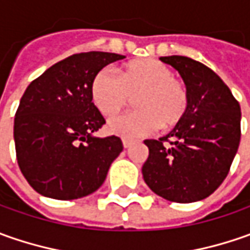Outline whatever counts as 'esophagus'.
I'll return each mask as SVG.
<instances>
[{
    "mask_svg": "<svg viewBox=\"0 0 250 250\" xmlns=\"http://www.w3.org/2000/svg\"><path fill=\"white\" fill-rule=\"evenodd\" d=\"M132 143H133L132 140H128V139L122 140V145H124V147H125V149H128V147H130V146H132Z\"/></svg>",
    "mask_w": 250,
    "mask_h": 250,
    "instance_id": "1",
    "label": "esophagus"
}]
</instances>
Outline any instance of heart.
Here are the masks:
<instances>
[{"label": "heart", "instance_id": "obj_1", "mask_svg": "<svg viewBox=\"0 0 250 250\" xmlns=\"http://www.w3.org/2000/svg\"><path fill=\"white\" fill-rule=\"evenodd\" d=\"M91 100L105 117H114L135 97L138 110L115 117L108 122V132L133 139L149 135L157 128L178 125L189 107L185 83L174 78L171 68L156 60H135L120 69V76L100 69L90 84Z\"/></svg>", "mask_w": 250, "mask_h": 250}]
</instances>
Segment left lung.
Here are the masks:
<instances>
[{"instance_id": "left-lung-1", "label": "left lung", "mask_w": 250, "mask_h": 250, "mask_svg": "<svg viewBox=\"0 0 250 250\" xmlns=\"http://www.w3.org/2000/svg\"><path fill=\"white\" fill-rule=\"evenodd\" d=\"M160 60L181 75L189 91V107L168 135L145 140L149 157L142 174L156 195L192 203L210 196L228 175L241 140V107L206 65L182 55Z\"/></svg>"}]
</instances>
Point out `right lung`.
Returning <instances> with one entry per match:
<instances>
[{
  "label": "right lung",
  "instance_id": "add662e5",
  "mask_svg": "<svg viewBox=\"0 0 250 250\" xmlns=\"http://www.w3.org/2000/svg\"><path fill=\"white\" fill-rule=\"evenodd\" d=\"M120 54H73L27 86L15 115L14 139L19 168L40 195L72 200L96 192L111 163L124 149L117 136L93 133L105 121L93 104V76Z\"/></svg>",
  "mask_w": 250,
  "mask_h": 250
}]
</instances>
